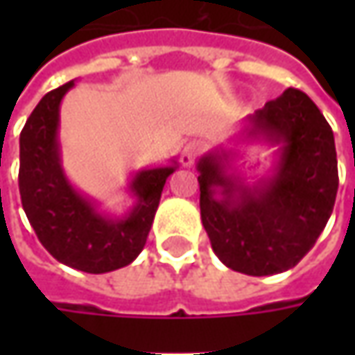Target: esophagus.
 <instances>
[{
  "instance_id": "esophagus-1",
  "label": "esophagus",
  "mask_w": 355,
  "mask_h": 355,
  "mask_svg": "<svg viewBox=\"0 0 355 355\" xmlns=\"http://www.w3.org/2000/svg\"><path fill=\"white\" fill-rule=\"evenodd\" d=\"M201 152H203V144H201V142L185 144L184 150H182V157H180L182 166L189 168V166H191V164L196 162V157H198Z\"/></svg>"
}]
</instances>
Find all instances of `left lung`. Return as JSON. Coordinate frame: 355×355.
<instances>
[{"label": "left lung", "instance_id": "1", "mask_svg": "<svg viewBox=\"0 0 355 355\" xmlns=\"http://www.w3.org/2000/svg\"><path fill=\"white\" fill-rule=\"evenodd\" d=\"M241 140L279 146L275 168L247 184L229 173L233 152L199 157L201 223L229 268L251 277L284 272L314 247L334 209V132L304 92L286 89L247 118Z\"/></svg>", "mask_w": 355, "mask_h": 355}]
</instances>
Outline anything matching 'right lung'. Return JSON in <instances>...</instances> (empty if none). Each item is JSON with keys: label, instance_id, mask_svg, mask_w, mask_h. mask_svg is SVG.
<instances>
[{"label": "right lung", "instance_id": "add662e5", "mask_svg": "<svg viewBox=\"0 0 355 355\" xmlns=\"http://www.w3.org/2000/svg\"><path fill=\"white\" fill-rule=\"evenodd\" d=\"M75 80L47 92L27 118L19 136V193L41 245L59 263L103 275L130 265L142 252L170 166L136 171L128 189L136 203L124 215H108L67 180L61 166L59 110Z\"/></svg>", "mask_w": 355, "mask_h": 355}]
</instances>
